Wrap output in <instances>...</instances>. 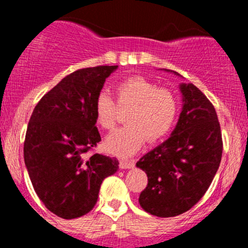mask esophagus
<instances>
[{
    "instance_id": "obj_1",
    "label": "esophagus",
    "mask_w": 248,
    "mask_h": 248,
    "mask_svg": "<svg viewBox=\"0 0 248 248\" xmlns=\"http://www.w3.org/2000/svg\"><path fill=\"white\" fill-rule=\"evenodd\" d=\"M136 166V161L134 159H121L120 161V168L121 169H129V168H133Z\"/></svg>"
}]
</instances>
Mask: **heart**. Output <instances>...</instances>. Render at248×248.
Returning a JSON list of instances; mask_svg holds the SVG:
<instances>
[{"label":"heart","instance_id":"1","mask_svg":"<svg viewBox=\"0 0 248 248\" xmlns=\"http://www.w3.org/2000/svg\"><path fill=\"white\" fill-rule=\"evenodd\" d=\"M114 93L116 102L107 92L98 93L94 101L97 124L107 131L116 127L119 108H131L127 115L128 126L117 129L107 139L106 147L110 154L132 156L146 140L158 141L171 131L179 107L176 97L168 89L158 87L144 77L132 76L116 82Z\"/></svg>","mask_w":248,"mask_h":248}]
</instances>
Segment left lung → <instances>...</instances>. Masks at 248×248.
I'll list each match as a JSON object with an SVG mask.
<instances>
[{"instance_id":"obj_1","label":"left lung","mask_w":248,"mask_h":248,"mask_svg":"<svg viewBox=\"0 0 248 248\" xmlns=\"http://www.w3.org/2000/svg\"><path fill=\"white\" fill-rule=\"evenodd\" d=\"M180 90L184 107L171 137L137 162L147 175L140 206L158 217L181 215L201 201L223 151L221 127L211 102L193 84H181Z\"/></svg>"}]
</instances>
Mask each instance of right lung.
<instances>
[{
    "instance_id": "1",
    "label": "right lung",
    "mask_w": 248,
    "mask_h": 248,
    "mask_svg": "<svg viewBox=\"0 0 248 248\" xmlns=\"http://www.w3.org/2000/svg\"><path fill=\"white\" fill-rule=\"evenodd\" d=\"M117 66L78 69L44 94L34 108L24 141V158L32 186L46 207L64 219L91 211L106 177L119 161L99 154L94 101Z\"/></svg>"
}]
</instances>
